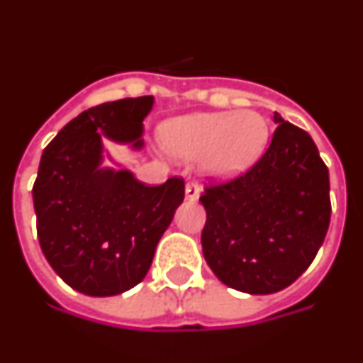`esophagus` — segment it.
Wrapping results in <instances>:
<instances>
[{"mask_svg":"<svg viewBox=\"0 0 363 363\" xmlns=\"http://www.w3.org/2000/svg\"><path fill=\"white\" fill-rule=\"evenodd\" d=\"M185 198L191 201H196L200 198V187L194 179H189L187 184H185Z\"/></svg>","mask_w":363,"mask_h":363,"instance_id":"34e87169","label":"esophagus"}]
</instances>
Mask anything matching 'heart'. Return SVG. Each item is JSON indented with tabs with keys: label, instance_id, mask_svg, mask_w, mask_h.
I'll list each match as a JSON object with an SVG mask.
<instances>
[{
	"label": "heart",
	"instance_id": "obj_1",
	"mask_svg": "<svg viewBox=\"0 0 363 363\" xmlns=\"http://www.w3.org/2000/svg\"><path fill=\"white\" fill-rule=\"evenodd\" d=\"M271 127L258 111L198 112L167 121L165 147L179 158L201 156L203 169L220 178H234L251 169L264 154Z\"/></svg>",
	"mask_w": 363,
	"mask_h": 363
}]
</instances>
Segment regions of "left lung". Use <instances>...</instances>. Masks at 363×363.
I'll use <instances>...</instances> for the list:
<instances>
[{"label": "left lung", "instance_id": "8db88e82", "mask_svg": "<svg viewBox=\"0 0 363 363\" xmlns=\"http://www.w3.org/2000/svg\"><path fill=\"white\" fill-rule=\"evenodd\" d=\"M271 145L255 165L200 196L207 221L201 247L227 287L272 294L289 287L325 240L329 171L313 138L274 112Z\"/></svg>", "mask_w": 363, "mask_h": 363}]
</instances>
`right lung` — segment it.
Returning a JSON list of instances; mask_svg holds the SVG:
<instances>
[{
	"mask_svg": "<svg viewBox=\"0 0 363 363\" xmlns=\"http://www.w3.org/2000/svg\"><path fill=\"white\" fill-rule=\"evenodd\" d=\"M152 105V96H142L83 111L41 154L32 187L41 251L57 277L86 296L140 284L184 201L182 178L149 187L127 169L101 167V136L142 149Z\"/></svg>",
	"mask_w": 363,
	"mask_h": 363,
	"instance_id": "right-lung-1",
	"label": "right lung"
}]
</instances>
